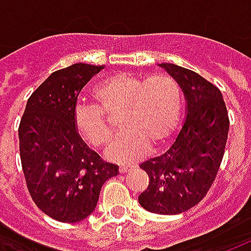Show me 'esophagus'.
Returning a JSON list of instances; mask_svg holds the SVG:
<instances>
[{
	"mask_svg": "<svg viewBox=\"0 0 251 251\" xmlns=\"http://www.w3.org/2000/svg\"><path fill=\"white\" fill-rule=\"evenodd\" d=\"M133 168H134V165H122V167H120V172L126 174V172H130Z\"/></svg>",
	"mask_w": 251,
	"mask_h": 251,
	"instance_id": "obj_1",
	"label": "esophagus"
}]
</instances>
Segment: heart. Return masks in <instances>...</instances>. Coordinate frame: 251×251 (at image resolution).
<instances>
[{
    "label": "heart",
    "mask_w": 251,
    "mask_h": 251,
    "mask_svg": "<svg viewBox=\"0 0 251 251\" xmlns=\"http://www.w3.org/2000/svg\"><path fill=\"white\" fill-rule=\"evenodd\" d=\"M97 106H79L75 126L83 140L97 148L109 147L114 133L104 114L124 111L121 129L124 134L110 152L118 163H131L149 151L151 142L160 147L172 138L181 120L183 91L169 75L142 77L114 74L94 87Z\"/></svg>",
    "instance_id": "heart-1"
}]
</instances>
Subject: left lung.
<instances>
[{"instance_id": "obj_1", "label": "left lung", "mask_w": 251, "mask_h": 251, "mask_svg": "<svg viewBox=\"0 0 251 251\" xmlns=\"http://www.w3.org/2000/svg\"><path fill=\"white\" fill-rule=\"evenodd\" d=\"M160 67L179 82L187 117L168 151L140 165L149 185L138 201L153 214L176 215L198 204L211 188L225 154L230 121L216 86L184 67Z\"/></svg>"}]
</instances>
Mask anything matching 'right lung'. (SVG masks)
<instances>
[{
  "mask_svg": "<svg viewBox=\"0 0 251 251\" xmlns=\"http://www.w3.org/2000/svg\"><path fill=\"white\" fill-rule=\"evenodd\" d=\"M103 67L76 63L52 72L32 93L19 126L20 157L26 187L44 214L63 223L87 218L106 180L118 175L79 136L76 100Z\"/></svg>",
  "mask_w": 251,
  "mask_h": 251,
  "instance_id": "1",
  "label": "right lung"
}]
</instances>
